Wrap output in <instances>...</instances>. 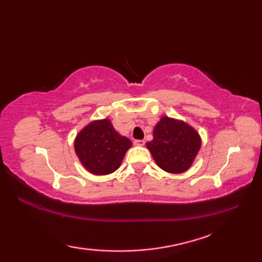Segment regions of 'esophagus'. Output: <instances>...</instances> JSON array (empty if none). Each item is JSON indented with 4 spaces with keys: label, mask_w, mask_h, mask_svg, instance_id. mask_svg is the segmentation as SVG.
I'll return each instance as SVG.
<instances>
[{
    "label": "esophagus",
    "mask_w": 262,
    "mask_h": 262,
    "mask_svg": "<svg viewBox=\"0 0 262 262\" xmlns=\"http://www.w3.org/2000/svg\"><path fill=\"white\" fill-rule=\"evenodd\" d=\"M145 144V141L144 140H135L134 141V145L135 146H143Z\"/></svg>",
    "instance_id": "obj_1"
}]
</instances>
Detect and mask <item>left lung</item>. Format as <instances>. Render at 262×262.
<instances>
[{
  "label": "left lung",
  "instance_id": "obj_1",
  "mask_svg": "<svg viewBox=\"0 0 262 262\" xmlns=\"http://www.w3.org/2000/svg\"><path fill=\"white\" fill-rule=\"evenodd\" d=\"M200 145L196 129L169 117L161 118L154 127L153 140L146 143L155 162L169 173H182L190 168Z\"/></svg>",
  "mask_w": 262,
  "mask_h": 262
}]
</instances>
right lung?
I'll list each match as a JSON object with an SVG mask.
<instances>
[{"label":"right lung","instance_id":"add662e5","mask_svg":"<svg viewBox=\"0 0 262 262\" xmlns=\"http://www.w3.org/2000/svg\"><path fill=\"white\" fill-rule=\"evenodd\" d=\"M130 146L132 142L118 134L109 119L90 122L74 141L75 153L82 165L96 176L115 172Z\"/></svg>","mask_w":262,"mask_h":262}]
</instances>
